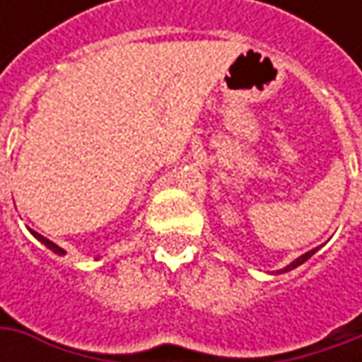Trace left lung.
Listing matches in <instances>:
<instances>
[{"instance_id":"1","label":"left lung","mask_w":362,"mask_h":362,"mask_svg":"<svg viewBox=\"0 0 362 362\" xmlns=\"http://www.w3.org/2000/svg\"><path fill=\"white\" fill-rule=\"evenodd\" d=\"M314 252H316V250H313V252H308V254H304V256H300L298 259H294V262H292V264H290V266H286L284 270H280V272H290V270H294V268H296V266H300V264H304V262H306V259H308V257L313 256Z\"/></svg>"}]
</instances>
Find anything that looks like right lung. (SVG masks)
I'll list each match as a JSON object with an SVG mask.
<instances>
[{
  "label": "right lung",
  "instance_id": "right-lung-1",
  "mask_svg": "<svg viewBox=\"0 0 362 362\" xmlns=\"http://www.w3.org/2000/svg\"><path fill=\"white\" fill-rule=\"evenodd\" d=\"M32 233H34L35 238H37V240H40V242L44 243V245H48L49 250H52V252H56V254H64V250L62 247H58V245H56V243H52L49 242V240H46V238H44V235H40V233H35V231H32Z\"/></svg>",
  "mask_w": 362,
  "mask_h": 362
}]
</instances>
